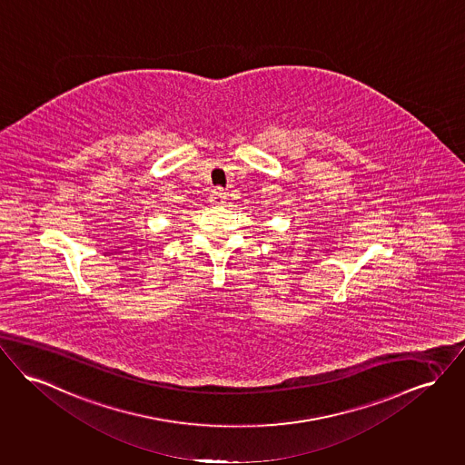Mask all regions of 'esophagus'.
Masks as SVG:
<instances>
[{
    "instance_id": "obj_1",
    "label": "esophagus",
    "mask_w": 465,
    "mask_h": 465,
    "mask_svg": "<svg viewBox=\"0 0 465 465\" xmlns=\"http://www.w3.org/2000/svg\"><path fill=\"white\" fill-rule=\"evenodd\" d=\"M211 202L214 205H223L226 202V192L221 190V188H216L214 192L211 193Z\"/></svg>"
}]
</instances>
